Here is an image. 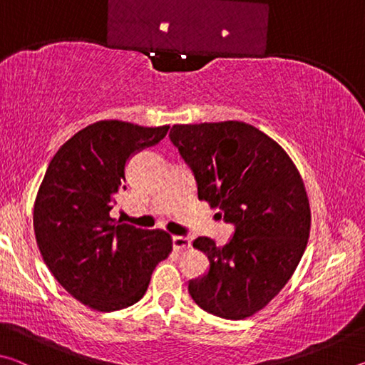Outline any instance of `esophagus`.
Instances as JSON below:
<instances>
[{
  "label": "esophagus",
  "mask_w": 365,
  "mask_h": 365,
  "mask_svg": "<svg viewBox=\"0 0 365 365\" xmlns=\"http://www.w3.org/2000/svg\"><path fill=\"white\" fill-rule=\"evenodd\" d=\"M172 243H174V248L177 251L188 250L190 246H191L190 238H187V237H174V238H172Z\"/></svg>",
  "instance_id": "34e87169"
}]
</instances>
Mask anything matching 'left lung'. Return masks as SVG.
Masks as SVG:
<instances>
[{
  "label": "left lung",
  "instance_id": "1",
  "mask_svg": "<svg viewBox=\"0 0 365 365\" xmlns=\"http://www.w3.org/2000/svg\"><path fill=\"white\" fill-rule=\"evenodd\" d=\"M169 137L197 197L233 225L224 248L206 237L193 242L209 269L188 282V293L212 316L250 317L287 285L306 250L311 211L299 172L277 141L245 122L174 125Z\"/></svg>",
  "mask_w": 365,
  "mask_h": 365
}]
</instances>
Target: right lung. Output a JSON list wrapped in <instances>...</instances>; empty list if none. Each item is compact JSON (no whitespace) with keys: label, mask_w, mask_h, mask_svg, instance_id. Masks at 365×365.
Listing matches in <instances>:
<instances>
[{"label":"right lung","mask_w":365,"mask_h":365,"mask_svg":"<svg viewBox=\"0 0 365 365\" xmlns=\"http://www.w3.org/2000/svg\"><path fill=\"white\" fill-rule=\"evenodd\" d=\"M168 130L122 120L91 123L59 148L40 185L34 228L43 261L67 293L96 311L138 302L172 250L164 230H141L109 215L127 188L128 160Z\"/></svg>","instance_id":"right-lung-1"}]
</instances>
